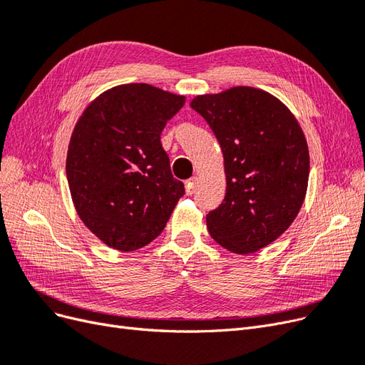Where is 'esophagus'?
Instances as JSON below:
<instances>
[{
  "label": "esophagus",
  "mask_w": 365,
  "mask_h": 365,
  "mask_svg": "<svg viewBox=\"0 0 365 365\" xmlns=\"http://www.w3.org/2000/svg\"><path fill=\"white\" fill-rule=\"evenodd\" d=\"M196 184H197V178H196V176H195V178H192V180H189V181L185 182V192H187V195H193V193H195Z\"/></svg>",
  "instance_id": "34e87169"
}]
</instances>
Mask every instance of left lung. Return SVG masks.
<instances>
[{
	"label": "left lung",
	"mask_w": 365,
	"mask_h": 365,
	"mask_svg": "<svg viewBox=\"0 0 365 365\" xmlns=\"http://www.w3.org/2000/svg\"><path fill=\"white\" fill-rule=\"evenodd\" d=\"M190 106L224 153L227 192L207 215L208 233L231 252H256L283 235L303 205L309 180L303 130L279 98L251 86L197 96Z\"/></svg>",
	"instance_id": "1"
}]
</instances>
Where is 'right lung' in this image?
<instances>
[{
    "label": "right lung",
    "mask_w": 365,
    "mask_h": 365,
    "mask_svg": "<svg viewBox=\"0 0 365 365\" xmlns=\"http://www.w3.org/2000/svg\"><path fill=\"white\" fill-rule=\"evenodd\" d=\"M184 96L148 83L98 96L76 123L67 180L77 215L108 247L135 251L158 237L184 196L161 145Z\"/></svg>",
    "instance_id": "right-lung-1"
}]
</instances>
